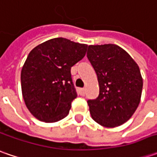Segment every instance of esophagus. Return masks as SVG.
Wrapping results in <instances>:
<instances>
[{
  "instance_id": "esophagus-1",
  "label": "esophagus",
  "mask_w": 157,
  "mask_h": 157,
  "mask_svg": "<svg viewBox=\"0 0 157 157\" xmlns=\"http://www.w3.org/2000/svg\"><path fill=\"white\" fill-rule=\"evenodd\" d=\"M78 92H79V94H80L81 96H84V95L86 94V89H85V88H79Z\"/></svg>"
}]
</instances>
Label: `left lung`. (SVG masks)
Instances as JSON below:
<instances>
[{
	"label": "left lung",
	"mask_w": 157,
	"mask_h": 157,
	"mask_svg": "<svg viewBox=\"0 0 157 157\" xmlns=\"http://www.w3.org/2000/svg\"><path fill=\"white\" fill-rule=\"evenodd\" d=\"M86 56L100 86L99 96L87 100L92 118L103 127L121 126L134 114L141 100L143 82L139 66L115 44L89 45Z\"/></svg>",
	"instance_id": "obj_1"
}]
</instances>
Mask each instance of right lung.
<instances>
[{
	"label": "right lung",
	"instance_id": "right-lung-1",
	"mask_svg": "<svg viewBox=\"0 0 157 157\" xmlns=\"http://www.w3.org/2000/svg\"><path fill=\"white\" fill-rule=\"evenodd\" d=\"M86 50V44L58 37L29 52L21 69V93L36 119L56 122L67 116L77 98L71 68L85 57Z\"/></svg>",
	"mask_w": 157,
	"mask_h": 157
}]
</instances>
